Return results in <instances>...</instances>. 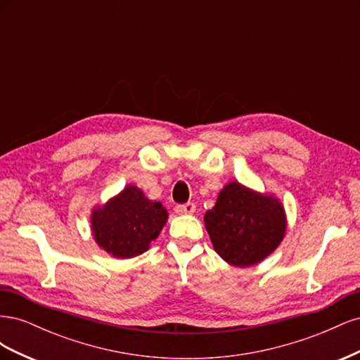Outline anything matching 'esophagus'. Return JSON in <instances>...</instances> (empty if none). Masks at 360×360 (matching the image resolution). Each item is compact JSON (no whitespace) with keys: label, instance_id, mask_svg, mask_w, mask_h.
Instances as JSON below:
<instances>
[{"label":"esophagus","instance_id":"34e87169","mask_svg":"<svg viewBox=\"0 0 360 360\" xmlns=\"http://www.w3.org/2000/svg\"><path fill=\"white\" fill-rule=\"evenodd\" d=\"M174 212L177 214H192L195 212V204L186 202V204H177L174 207Z\"/></svg>","mask_w":360,"mask_h":360}]
</instances>
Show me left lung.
<instances>
[{
    "instance_id": "obj_1",
    "label": "left lung",
    "mask_w": 360,
    "mask_h": 360,
    "mask_svg": "<svg viewBox=\"0 0 360 360\" xmlns=\"http://www.w3.org/2000/svg\"><path fill=\"white\" fill-rule=\"evenodd\" d=\"M204 225L217 255L231 266L250 267L284 240L287 214L275 195L230 181L205 212Z\"/></svg>"
}]
</instances>
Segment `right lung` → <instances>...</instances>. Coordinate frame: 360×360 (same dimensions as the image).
I'll list each match as a JSON object with an SVG mask.
<instances>
[{
  "label": "right lung",
  "instance_id": "right-lung-1",
  "mask_svg": "<svg viewBox=\"0 0 360 360\" xmlns=\"http://www.w3.org/2000/svg\"><path fill=\"white\" fill-rule=\"evenodd\" d=\"M168 221L159 201L148 200L135 184L91 210V231L101 249L115 258L144 254Z\"/></svg>",
  "mask_w": 360,
  "mask_h": 360
}]
</instances>
